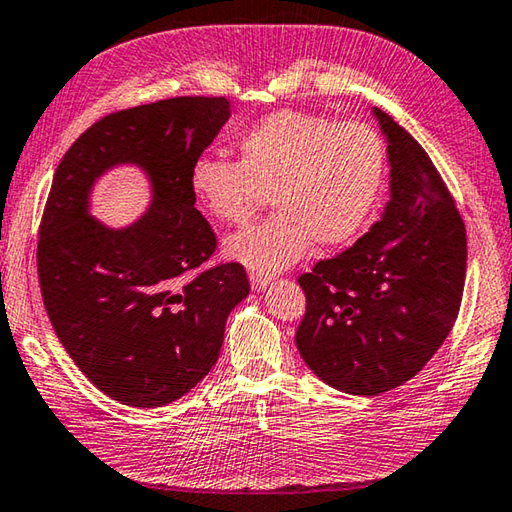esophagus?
Wrapping results in <instances>:
<instances>
[{
	"label": "esophagus",
	"mask_w": 512,
	"mask_h": 512,
	"mask_svg": "<svg viewBox=\"0 0 512 512\" xmlns=\"http://www.w3.org/2000/svg\"><path fill=\"white\" fill-rule=\"evenodd\" d=\"M250 286H253V290H264L268 284H270V275H264V273H255V270H250Z\"/></svg>",
	"instance_id": "34e87169"
}]
</instances>
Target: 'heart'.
I'll return each instance as SVG.
<instances>
[{"instance_id":"obj_1","label":"heart","mask_w":512,"mask_h":512,"mask_svg":"<svg viewBox=\"0 0 512 512\" xmlns=\"http://www.w3.org/2000/svg\"><path fill=\"white\" fill-rule=\"evenodd\" d=\"M237 162L199 157L188 186L219 224L244 226L266 206L262 226L226 242V255L255 273H279L310 244L333 248L364 226L384 175V144L364 122L282 110L239 137Z\"/></svg>"}]
</instances>
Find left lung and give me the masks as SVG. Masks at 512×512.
I'll use <instances>...</instances> for the list:
<instances>
[{"label": "left lung", "instance_id": "obj_1", "mask_svg": "<svg viewBox=\"0 0 512 512\" xmlns=\"http://www.w3.org/2000/svg\"><path fill=\"white\" fill-rule=\"evenodd\" d=\"M390 199L344 253L299 275L306 313L295 344L319 379L348 395L402 386L444 344L462 306L466 226L433 159L384 110Z\"/></svg>", "mask_w": 512, "mask_h": 512}]
</instances>
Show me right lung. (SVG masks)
Wrapping results in <instances>:
<instances>
[{
    "mask_svg": "<svg viewBox=\"0 0 512 512\" xmlns=\"http://www.w3.org/2000/svg\"><path fill=\"white\" fill-rule=\"evenodd\" d=\"M228 106L226 97H170L117 110L86 128L55 170L39 224V288L66 353L119 404L166 406L202 382L228 313L250 290L242 264L202 268L217 235L188 186ZM122 161L147 170L156 199L137 225L110 231L87 215V193Z\"/></svg>",
    "mask_w": 512,
    "mask_h": 512,
    "instance_id": "add662e5",
    "label": "right lung"
}]
</instances>
